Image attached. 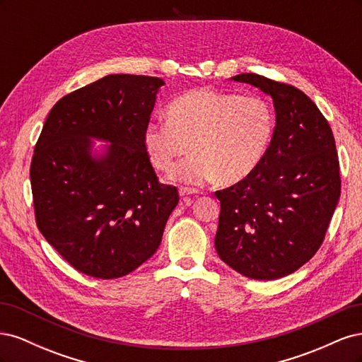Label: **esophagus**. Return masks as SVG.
Returning <instances> with one entry per match:
<instances>
[{
    "mask_svg": "<svg viewBox=\"0 0 362 362\" xmlns=\"http://www.w3.org/2000/svg\"><path fill=\"white\" fill-rule=\"evenodd\" d=\"M178 192H180L181 196H187V194H196V193H198V190L192 189V187H180Z\"/></svg>",
    "mask_w": 362,
    "mask_h": 362,
    "instance_id": "obj_1",
    "label": "esophagus"
}]
</instances>
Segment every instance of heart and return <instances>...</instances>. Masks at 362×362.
<instances>
[{"label": "heart", "mask_w": 362, "mask_h": 362, "mask_svg": "<svg viewBox=\"0 0 362 362\" xmlns=\"http://www.w3.org/2000/svg\"><path fill=\"white\" fill-rule=\"evenodd\" d=\"M168 122H149L141 140L149 161L172 181L231 185L245 180L264 158L275 131L272 107L258 96L213 89L182 93L166 108Z\"/></svg>", "instance_id": "heart-1"}]
</instances>
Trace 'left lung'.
Instances as JSON below:
<instances>
[{
	"mask_svg": "<svg viewBox=\"0 0 362 362\" xmlns=\"http://www.w3.org/2000/svg\"><path fill=\"white\" fill-rule=\"evenodd\" d=\"M231 80L272 96L276 125L258 168L216 192L221 216L214 245L243 276L278 279L302 267L323 243L341 190L335 140L302 90L257 74Z\"/></svg>",
	"mask_w": 362,
	"mask_h": 362,
	"instance_id": "left-lung-1",
	"label": "left lung"
}]
</instances>
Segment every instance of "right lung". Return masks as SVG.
Listing matches in <instances>:
<instances>
[{
	"label": "right lung",
	"instance_id": "add662e5",
	"mask_svg": "<svg viewBox=\"0 0 362 362\" xmlns=\"http://www.w3.org/2000/svg\"><path fill=\"white\" fill-rule=\"evenodd\" d=\"M157 76L112 74L51 108L31 160L39 231L78 272L115 279L156 254L180 198L144 148ZM93 139L106 145L95 148Z\"/></svg>",
	"mask_w": 362,
	"mask_h": 362
}]
</instances>
